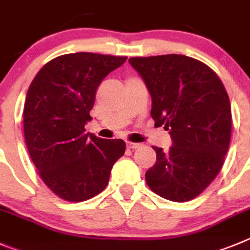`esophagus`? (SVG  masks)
<instances>
[{"label": "esophagus", "mask_w": 250, "mask_h": 250, "mask_svg": "<svg viewBox=\"0 0 250 250\" xmlns=\"http://www.w3.org/2000/svg\"><path fill=\"white\" fill-rule=\"evenodd\" d=\"M127 147L130 149H137V148L141 147V143H133V142H128Z\"/></svg>", "instance_id": "1"}]
</instances>
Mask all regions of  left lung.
I'll return each mask as SVG.
<instances>
[{"label":"left lung","instance_id":"obj_1","mask_svg":"<svg viewBox=\"0 0 250 250\" xmlns=\"http://www.w3.org/2000/svg\"><path fill=\"white\" fill-rule=\"evenodd\" d=\"M152 97L150 116L169 130L168 150L153 147L157 161L146 172L152 192L188 202L214 181L231 136L228 93L220 78L201 61L183 55L132 57Z\"/></svg>","mask_w":250,"mask_h":250}]
</instances>
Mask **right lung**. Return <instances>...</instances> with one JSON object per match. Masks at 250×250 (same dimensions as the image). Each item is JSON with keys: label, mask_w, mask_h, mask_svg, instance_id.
Instances as JSON below:
<instances>
[{"label": "right lung", "mask_w": 250, "mask_h": 250, "mask_svg": "<svg viewBox=\"0 0 250 250\" xmlns=\"http://www.w3.org/2000/svg\"><path fill=\"white\" fill-rule=\"evenodd\" d=\"M125 60L89 52L58 56L30 84L23 108L27 149L44 184L64 201L100 194L125 154V141L86 133L84 125L103 78Z\"/></svg>", "instance_id": "obj_1"}]
</instances>
